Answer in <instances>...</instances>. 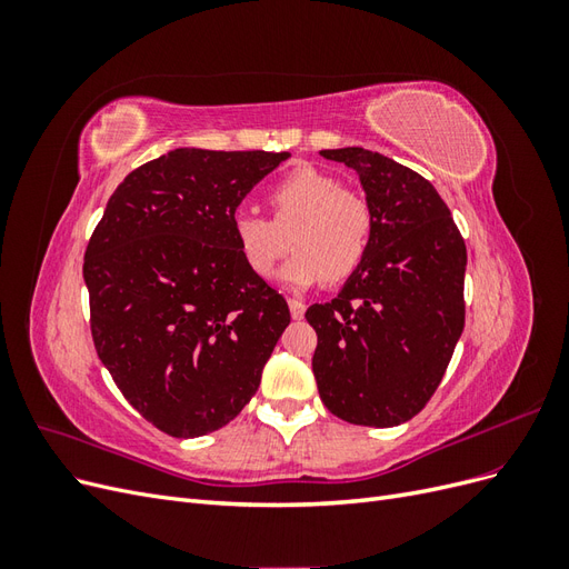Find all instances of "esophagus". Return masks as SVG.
I'll use <instances>...</instances> for the list:
<instances>
[{"instance_id":"1","label":"esophagus","mask_w":569,"mask_h":569,"mask_svg":"<svg viewBox=\"0 0 569 569\" xmlns=\"http://www.w3.org/2000/svg\"><path fill=\"white\" fill-rule=\"evenodd\" d=\"M289 311H291V318L301 320L303 313H306V303L299 301V299H289Z\"/></svg>"}]
</instances>
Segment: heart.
I'll list each match as a JSON object with an SVG mask.
<instances>
[{
    "instance_id": "b5f03b06",
    "label": "heart",
    "mask_w": 569,
    "mask_h": 569,
    "mask_svg": "<svg viewBox=\"0 0 569 569\" xmlns=\"http://www.w3.org/2000/svg\"><path fill=\"white\" fill-rule=\"evenodd\" d=\"M272 218L253 211L232 213L234 244L258 278H272L287 253L291 232L295 256L282 268L289 287H311L322 274L341 282L363 266L372 242L370 201L313 166H299L270 189Z\"/></svg>"
}]
</instances>
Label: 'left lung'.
Listing matches in <instances>:
<instances>
[{
  "label": "left lung",
  "instance_id": "left-lung-1",
  "mask_svg": "<svg viewBox=\"0 0 569 569\" xmlns=\"http://www.w3.org/2000/svg\"><path fill=\"white\" fill-rule=\"evenodd\" d=\"M353 168L372 206V242L339 295L313 303V375L332 416L396 427L427 406L465 327V251L432 182L363 147L322 149Z\"/></svg>",
  "mask_w": 569,
  "mask_h": 569
}]
</instances>
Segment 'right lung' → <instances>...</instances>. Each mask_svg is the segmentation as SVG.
<instances>
[{"label":"right lung","mask_w":569,"mask_h":569,"mask_svg":"<svg viewBox=\"0 0 569 569\" xmlns=\"http://www.w3.org/2000/svg\"><path fill=\"white\" fill-rule=\"evenodd\" d=\"M287 151L173 149L116 187L84 251L101 363L140 416L178 439L234 420L289 325L251 272L232 213Z\"/></svg>","instance_id":"add662e5"}]
</instances>
